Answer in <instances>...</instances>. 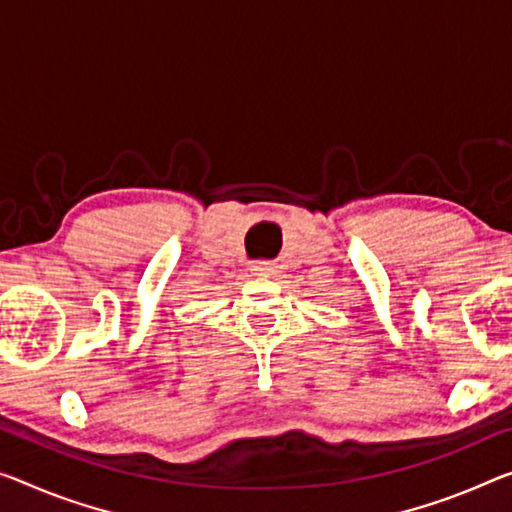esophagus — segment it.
<instances>
[{"label": "esophagus", "instance_id": "1", "mask_svg": "<svg viewBox=\"0 0 512 512\" xmlns=\"http://www.w3.org/2000/svg\"><path fill=\"white\" fill-rule=\"evenodd\" d=\"M249 272L256 274V277H270V274H274V265L267 261H258L249 265Z\"/></svg>", "mask_w": 512, "mask_h": 512}]
</instances>
